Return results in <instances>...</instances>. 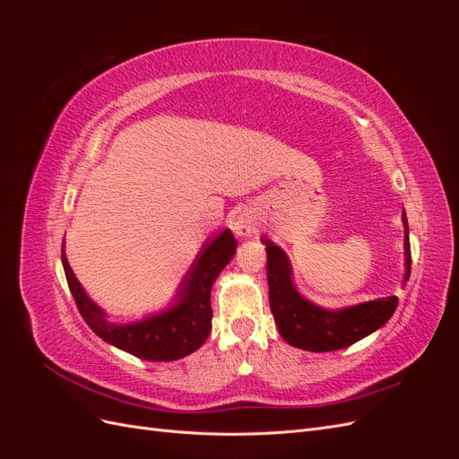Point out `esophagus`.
<instances>
[{
  "label": "esophagus",
  "instance_id": "1",
  "mask_svg": "<svg viewBox=\"0 0 459 459\" xmlns=\"http://www.w3.org/2000/svg\"><path fill=\"white\" fill-rule=\"evenodd\" d=\"M233 231L235 235H239V238H251V235L258 231V221L251 214L241 212L233 221Z\"/></svg>",
  "mask_w": 459,
  "mask_h": 459
}]
</instances>
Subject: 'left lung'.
I'll use <instances>...</instances> for the list:
<instances>
[{
    "label": "left lung",
    "instance_id": "1",
    "mask_svg": "<svg viewBox=\"0 0 459 459\" xmlns=\"http://www.w3.org/2000/svg\"><path fill=\"white\" fill-rule=\"evenodd\" d=\"M404 221V285L410 280L411 255L406 212ZM268 253L270 308L280 329V335L290 344L310 352H329L346 349L359 339L383 327L398 307L396 297H383L354 304L339 310H329L299 293L293 281V266L281 247L262 238Z\"/></svg>",
    "mask_w": 459,
    "mask_h": 459
}]
</instances>
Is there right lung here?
Returning a JSON list of instances; mask_svg holds the SVG:
<instances>
[{
  "instance_id": "right-lung-1",
  "label": "right lung",
  "mask_w": 459,
  "mask_h": 459,
  "mask_svg": "<svg viewBox=\"0 0 459 459\" xmlns=\"http://www.w3.org/2000/svg\"><path fill=\"white\" fill-rule=\"evenodd\" d=\"M235 248H238V241L230 230L206 239L195 262L191 264L179 283L170 307L130 324L110 322L107 312L88 297L86 289L68 266L65 248L61 260L76 307L97 337L149 362H172L201 349L211 333V290L220 272L233 258Z\"/></svg>"
}]
</instances>
